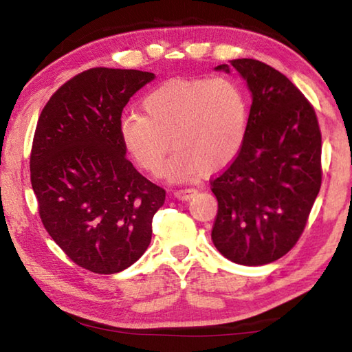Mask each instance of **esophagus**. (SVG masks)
Listing matches in <instances>:
<instances>
[{"mask_svg":"<svg viewBox=\"0 0 352 352\" xmlns=\"http://www.w3.org/2000/svg\"><path fill=\"white\" fill-rule=\"evenodd\" d=\"M195 192H197V189L195 188H182V189L172 190V195H174V197L178 200H188L192 197Z\"/></svg>","mask_w":352,"mask_h":352,"instance_id":"obj_1","label":"esophagus"}]
</instances>
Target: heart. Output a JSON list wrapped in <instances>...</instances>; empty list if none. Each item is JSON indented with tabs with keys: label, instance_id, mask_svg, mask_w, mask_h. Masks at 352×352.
Listing matches in <instances>:
<instances>
[{
	"label": "heart",
	"instance_id": "obj_1",
	"mask_svg": "<svg viewBox=\"0 0 352 352\" xmlns=\"http://www.w3.org/2000/svg\"><path fill=\"white\" fill-rule=\"evenodd\" d=\"M144 116L121 121L124 146L141 169L160 175L169 147L170 180L214 174L237 157L247 133L248 105L236 82L226 77L170 80L142 100Z\"/></svg>",
	"mask_w": 352,
	"mask_h": 352
}]
</instances>
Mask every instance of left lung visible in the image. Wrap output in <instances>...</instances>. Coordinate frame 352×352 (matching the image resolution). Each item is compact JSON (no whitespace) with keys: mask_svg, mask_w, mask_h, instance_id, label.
Here are the masks:
<instances>
[{"mask_svg":"<svg viewBox=\"0 0 352 352\" xmlns=\"http://www.w3.org/2000/svg\"><path fill=\"white\" fill-rule=\"evenodd\" d=\"M231 65L253 94L237 157L214 177L211 237L226 259L264 265L300 239L321 188V132L312 104L278 69L254 58ZM217 69L228 71V65Z\"/></svg>","mask_w":352,"mask_h":352,"instance_id":"1","label":"left lung"}]
</instances>
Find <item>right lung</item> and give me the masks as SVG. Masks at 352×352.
Instances as JSON below:
<instances>
[{
  "label": "right lung",
  "mask_w": 352,
  "mask_h": 352,
  "mask_svg": "<svg viewBox=\"0 0 352 352\" xmlns=\"http://www.w3.org/2000/svg\"><path fill=\"white\" fill-rule=\"evenodd\" d=\"M138 69L90 68L65 82L35 127L31 183L54 242L82 269L126 270L152 239V219L166 190L126 158L121 116L153 79Z\"/></svg>",
  "instance_id": "obj_1"
}]
</instances>
